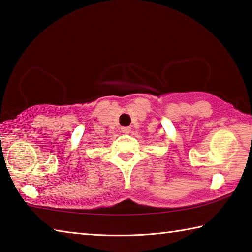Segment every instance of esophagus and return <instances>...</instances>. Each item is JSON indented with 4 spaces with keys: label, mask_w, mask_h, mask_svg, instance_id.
I'll return each instance as SVG.
<instances>
[{
    "label": "esophagus",
    "mask_w": 252,
    "mask_h": 252,
    "mask_svg": "<svg viewBox=\"0 0 252 252\" xmlns=\"http://www.w3.org/2000/svg\"><path fill=\"white\" fill-rule=\"evenodd\" d=\"M121 131L123 132V133H129V132L131 131L130 126H122L121 127Z\"/></svg>",
    "instance_id": "34e87169"
}]
</instances>
